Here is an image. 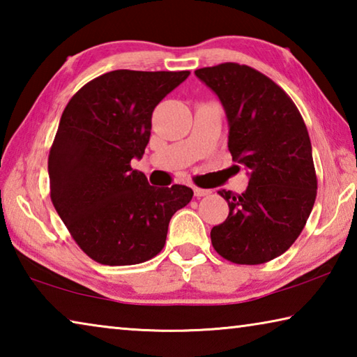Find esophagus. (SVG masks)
<instances>
[{
	"label": "esophagus",
	"instance_id": "obj_1",
	"mask_svg": "<svg viewBox=\"0 0 357 357\" xmlns=\"http://www.w3.org/2000/svg\"><path fill=\"white\" fill-rule=\"evenodd\" d=\"M193 193H195L197 198H202V197L209 195L211 190H208V189H200V187H193Z\"/></svg>",
	"mask_w": 357,
	"mask_h": 357
}]
</instances>
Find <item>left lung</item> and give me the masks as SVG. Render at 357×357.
Returning a JSON list of instances; mask_svg holds the SVG:
<instances>
[{
	"label": "left lung",
	"mask_w": 357,
	"mask_h": 357,
	"mask_svg": "<svg viewBox=\"0 0 357 357\" xmlns=\"http://www.w3.org/2000/svg\"><path fill=\"white\" fill-rule=\"evenodd\" d=\"M195 75L219 96L229 126L228 149L250 174L244 193L219 190L229 213L211 229V243L231 263H268L298 239L317 198L305 123L279 84L250 66L223 63Z\"/></svg>",
	"instance_id": "1"
}]
</instances>
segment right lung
<instances>
[{
  "instance_id": "1",
  "label": "right lung",
  "mask_w": 357,
  "mask_h": 357,
  "mask_svg": "<svg viewBox=\"0 0 357 357\" xmlns=\"http://www.w3.org/2000/svg\"><path fill=\"white\" fill-rule=\"evenodd\" d=\"M189 70H112L72 96L48 154L50 198L70 236L100 264L154 258L190 187L149 185L130 160L144 154L155 105Z\"/></svg>"
}]
</instances>
